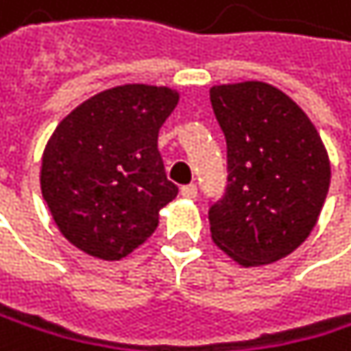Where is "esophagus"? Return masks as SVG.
<instances>
[{"label": "esophagus", "mask_w": 351, "mask_h": 351, "mask_svg": "<svg viewBox=\"0 0 351 351\" xmlns=\"http://www.w3.org/2000/svg\"><path fill=\"white\" fill-rule=\"evenodd\" d=\"M182 196L184 198H196V186L194 184H188V186H182Z\"/></svg>", "instance_id": "esophagus-1"}]
</instances>
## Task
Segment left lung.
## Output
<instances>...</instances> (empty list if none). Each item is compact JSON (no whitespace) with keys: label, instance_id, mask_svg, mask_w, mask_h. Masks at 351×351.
<instances>
[{"label":"left lung","instance_id":"left-lung-1","mask_svg":"<svg viewBox=\"0 0 351 351\" xmlns=\"http://www.w3.org/2000/svg\"><path fill=\"white\" fill-rule=\"evenodd\" d=\"M210 105L228 143V192L208 210L210 238L242 267L273 265L315 230L331 163L295 101L273 84L210 86Z\"/></svg>","mask_w":351,"mask_h":351}]
</instances>
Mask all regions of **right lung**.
Masks as SVG:
<instances>
[{"instance_id": "obj_1", "label": "right lung", "mask_w": 351, "mask_h": 351, "mask_svg": "<svg viewBox=\"0 0 351 351\" xmlns=\"http://www.w3.org/2000/svg\"><path fill=\"white\" fill-rule=\"evenodd\" d=\"M180 93L119 84L72 109L40 159V192L62 236L88 256L119 261L145 244L178 196L157 136Z\"/></svg>"}]
</instances>
